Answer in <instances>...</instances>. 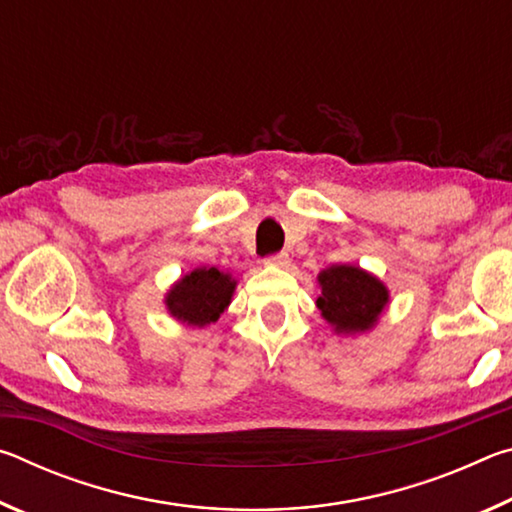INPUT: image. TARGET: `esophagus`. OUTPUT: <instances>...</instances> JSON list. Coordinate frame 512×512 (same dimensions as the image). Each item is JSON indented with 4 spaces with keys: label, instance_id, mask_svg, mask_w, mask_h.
Instances as JSON below:
<instances>
[{
    "label": "esophagus",
    "instance_id": "esophagus-1",
    "mask_svg": "<svg viewBox=\"0 0 512 512\" xmlns=\"http://www.w3.org/2000/svg\"><path fill=\"white\" fill-rule=\"evenodd\" d=\"M266 264H268V266H280V268H284V266H289V255H287V253L268 255V257H266Z\"/></svg>",
    "mask_w": 512,
    "mask_h": 512
}]
</instances>
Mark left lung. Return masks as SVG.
Masks as SVG:
<instances>
[{
  "mask_svg": "<svg viewBox=\"0 0 512 512\" xmlns=\"http://www.w3.org/2000/svg\"><path fill=\"white\" fill-rule=\"evenodd\" d=\"M323 293L316 300L320 314L336 332H366L377 323L388 291L377 277L357 266H332L318 275Z\"/></svg>",
  "mask_w": 512,
  "mask_h": 512,
  "instance_id": "8db88e82",
  "label": "left lung"
}]
</instances>
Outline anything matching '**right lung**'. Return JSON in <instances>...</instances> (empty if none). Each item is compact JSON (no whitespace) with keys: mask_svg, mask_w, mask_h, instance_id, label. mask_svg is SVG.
<instances>
[{"mask_svg":"<svg viewBox=\"0 0 512 512\" xmlns=\"http://www.w3.org/2000/svg\"><path fill=\"white\" fill-rule=\"evenodd\" d=\"M235 280L219 268H196L167 293L171 316L187 325H210L230 305Z\"/></svg>","mask_w":512,"mask_h":512,"instance_id":"add662e5","label":"right lung"}]
</instances>
